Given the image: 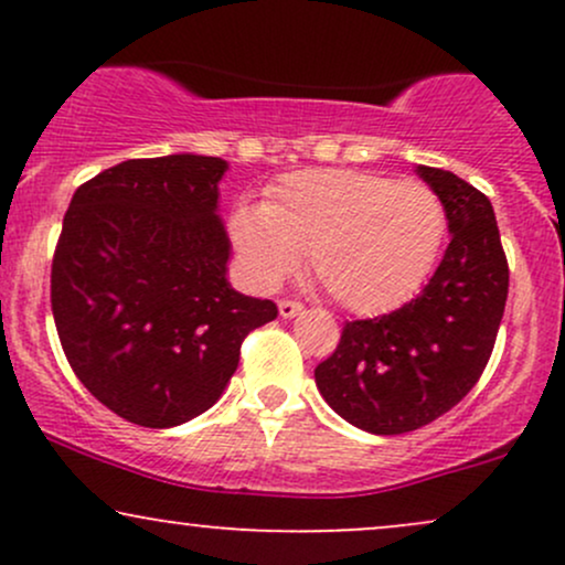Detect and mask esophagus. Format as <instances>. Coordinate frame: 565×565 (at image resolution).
I'll return each mask as SVG.
<instances>
[{
    "label": "esophagus",
    "mask_w": 565,
    "mask_h": 565,
    "mask_svg": "<svg viewBox=\"0 0 565 565\" xmlns=\"http://www.w3.org/2000/svg\"><path fill=\"white\" fill-rule=\"evenodd\" d=\"M305 308L300 302H291V300H281L278 302V316L281 319H297V316H302Z\"/></svg>",
    "instance_id": "obj_1"
}]
</instances>
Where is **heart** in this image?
<instances>
[{
  "label": "heart",
  "mask_w": 565,
  "mask_h": 565,
  "mask_svg": "<svg viewBox=\"0 0 565 565\" xmlns=\"http://www.w3.org/2000/svg\"><path fill=\"white\" fill-rule=\"evenodd\" d=\"M446 206L419 180L361 170H302L274 188L268 204H242L231 238L260 284L300 268L305 249L342 308L380 316L404 305L436 263Z\"/></svg>",
  "instance_id": "b5f03b06"
}]
</instances>
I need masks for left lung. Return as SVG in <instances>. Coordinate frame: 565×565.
Instances as JSON below:
<instances>
[{"label": "left lung", "instance_id": "left-lung-1", "mask_svg": "<svg viewBox=\"0 0 565 565\" xmlns=\"http://www.w3.org/2000/svg\"><path fill=\"white\" fill-rule=\"evenodd\" d=\"M446 206L451 238L417 300L350 321L316 366V387L350 425L374 436L417 430L457 406L483 374L508 302L510 270L494 206L454 172L419 164Z\"/></svg>", "mask_w": 565, "mask_h": 565}]
</instances>
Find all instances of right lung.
I'll use <instances>...</instances> for the list:
<instances>
[{"label":"right lung","mask_w":565,"mask_h":565,"mask_svg":"<svg viewBox=\"0 0 565 565\" xmlns=\"http://www.w3.org/2000/svg\"><path fill=\"white\" fill-rule=\"evenodd\" d=\"M228 161L129 159L76 188L53 260V316L82 385L119 417L174 427L215 406L242 340L278 316L228 281Z\"/></svg>","instance_id":"1"}]
</instances>
